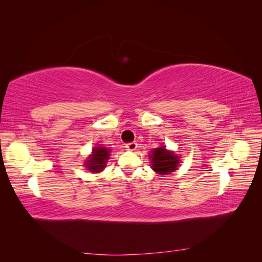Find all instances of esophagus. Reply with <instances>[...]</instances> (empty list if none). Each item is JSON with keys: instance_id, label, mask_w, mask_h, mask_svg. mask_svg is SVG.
Masks as SVG:
<instances>
[{"instance_id": "1", "label": "esophagus", "mask_w": 262, "mask_h": 262, "mask_svg": "<svg viewBox=\"0 0 262 262\" xmlns=\"http://www.w3.org/2000/svg\"><path fill=\"white\" fill-rule=\"evenodd\" d=\"M125 147H126V149H129V150H136L138 148V144L136 143V142H131V143L126 144Z\"/></svg>"}]
</instances>
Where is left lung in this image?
I'll use <instances>...</instances> for the list:
<instances>
[{"label": "left lung", "instance_id": "1", "mask_svg": "<svg viewBox=\"0 0 262 262\" xmlns=\"http://www.w3.org/2000/svg\"><path fill=\"white\" fill-rule=\"evenodd\" d=\"M152 163V169L160 173V175H168V173L176 170L178 164L180 163L179 156H177L171 150L166 149L165 146L154 148L148 154Z\"/></svg>", "mask_w": 262, "mask_h": 262}]
</instances>
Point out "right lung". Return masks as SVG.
<instances>
[{"instance_id": "add662e5", "label": "right lung", "mask_w": 262, "mask_h": 262, "mask_svg": "<svg viewBox=\"0 0 262 262\" xmlns=\"http://www.w3.org/2000/svg\"><path fill=\"white\" fill-rule=\"evenodd\" d=\"M110 149L107 147H94L91 156L85 161V167L91 172H99L104 170L106 163L109 160Z\"/></svg>"}]
</instances>
